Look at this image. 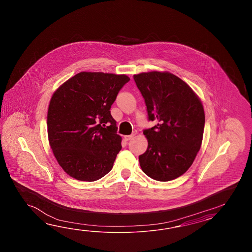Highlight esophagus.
I'll return each mask as SVG.
<instances>
[{
    "mask_svg": "<svg viewBox=\"0 0 252 252\" xmlns=\"http://www.w3.org/2000/svg\"><path fill=\"white\" fill-rule=\"evenodd\" d=\"M135 135H136V132L134 131L133 133L131 134V135H127V136H124V139H125L126 141H128V140H129V139H132Z\"/></svg>",
    "mask_w": 252,
    "mask_h": 252,
    "instance_id": "obj_1",
    "label": "esophagus"
}]
</instances>
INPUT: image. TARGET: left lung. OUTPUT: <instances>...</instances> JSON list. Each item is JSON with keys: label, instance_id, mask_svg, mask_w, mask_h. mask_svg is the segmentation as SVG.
Returning <instances> with one entry per match:
<instances>
[{"label": "left lung", "instance_id": "1", "mask_svg": "<svg viewBox=\"0 0 252 252\" xmlns=\"http://www.w3.org/2000/svg\"><path fill=\"white\" fill-rule=\"evenodd\" d=\"M144 98L149 121L148 149L139 157L147 176L166 182L182 176L192 166L204 135V111L198 96L186 82L168 72L133 75Z\"/></svg>", "mask_w": 252, "mask_h": 252}]
</instances>
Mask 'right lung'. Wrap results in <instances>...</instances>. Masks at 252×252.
<instances>
[{"instance_id": "right-lung-1", "label": "right lung", "mask_w": 252, "mask_h": 252, "mask_svg": "<svg viewBox=\"0 0 252 252\" xmlns=\"http://www.w3.org/2000/svg\"><path fill=\"white\" fill-rule=\"evenodd\" d=\"M126 75L81 72L59 86L48 111L54 156L67 175L93 182L112 170L122 137L110 109Z\"/></svg>"}]
</instances>
